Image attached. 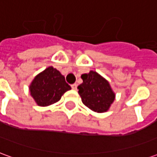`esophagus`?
<instances>
[{"label":"esophagus","instance_id":"obj_1","mask_svg":"<svg viewBox=\"0 0 157 157\" xmlns=\"http://www.w3.org/2000/svg\"><path fill=\"white\" fill-rule=\"evenodd\" d=\"M71 88L73 89V90H76V89H77V84H76V83H75V84H72Z\"/></svg>","mask_w":157,"mask_h":157}]
</instances>
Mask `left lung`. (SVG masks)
I'll use <instances>...</instances> for the list:
<instances>
[{"label": "left lung", "mask_w": 157, "mask_h": 157, "mask_svg": "<svg viewBox=\"0 0 157 157\" xmlns=\"http://www.w3.org/2000/svg\"><path fill=\"white\" fill-rule=\"evenodd\" d=\"M82 79L83 82L77 88L84 105L94 112H107L115 99L109 82L93 71L82 74Z\"/></svg>", "instance_id": "8db88e82"}]
</instances>
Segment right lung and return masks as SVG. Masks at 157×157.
<instances>
[{
  "mask_svg": "<svg viewBox=\"0 0 157 157\" xmlns=\"http://www.w3.org/2000/svg\"><path fill=\"white\" fill-rule=\"evenodd\" d=\"M71 87L66 83L64 75L52 66L37 75L29 86V90L36 103L41 107L54 104Z\"/></svg>",
  "mask_w": 157,
  "mask_h": 157,
  "instance_id": "add662e5",
  "label": "right lung"
}]
</instances>
